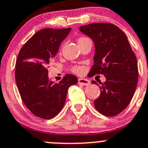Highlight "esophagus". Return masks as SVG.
Here are the masks:
<instances>
[{
    "mask_svg": "<svg viewBox=\"0 0 148 148\" xmlns=\"http://www.w3.org/2000/svg\"><path fill=\"white\" fill-rule=\"evenodd\" d=\"M78 83L82 85H88L90 84V81L84 78H79L78 79Z\"/></svg>",
    "mask_w": 148,
    "mask_h": 148,
    "instance_id": "1",
    "label": "esophagus"
}]
</instances>
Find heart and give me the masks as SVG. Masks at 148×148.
I'll return each instance as SVG.
<instances>
[{
	"instance_id": "1",
	"label": "heart",
	"mask_w": 148,
	"mask_h": 148,
	"mask_svg": "<svg viewBox=\"0 0 148 148\" xmlns=\"http://www.w3.org/2000/svg\"><path fill=\"white\" fill-rule=\"evenodd\" d=\"M86 39H88V38H85V37H81V38H79L78 40H77V43L79 44V43L82 42V41H84ZM73 71H74L75 73H77V74H81V73L82 72V69L81 67H75L74 69H73Z\"/></svg>"
}]
</instances>
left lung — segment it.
I'll return each instance as SVG.
<instances>
[{"instance_id": "left-lung-1", "label": "left lung", "mask_w": 148, "mask_h": 148, "mask_svg": "<svg viewBox=\"0 0 148 148\" xmlns=\"http://www.w3.org/2000/svg\"><path fill=\"white\" fill-rule=\"evenodd\" d=\"M79 30L93 41L95 55L90 76L102 74L106 81L99 86L101 94L94 101L96 110L109 117L121 113L129 104L138 82L137 60L127 36L110 23H93ZM92 83L99 85L96 81Z\"/></svg>"}]
</instances>
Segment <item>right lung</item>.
I'll return each mask as SVG.
<instances>
[{
    "mask_svg": "<svg viewBox=\"0 0 148 148\" xmlns=\"http://www.w3.org/2000/svg\"><path fill=\"white\" fill-rule=\"evenodd\" d=\"M71 28H45L36 33L20 49L15 66V79L27 108L38 118L51 119L64 106L69 88L77 77L66 74L59 83L48 77L49 60L55 57Z\"/></svg>",
    "mask_w": 148,
    "mask_h": 148,
    "instance_id": "right-lung-1",
    "label": "right lung"
}]
</instances>
